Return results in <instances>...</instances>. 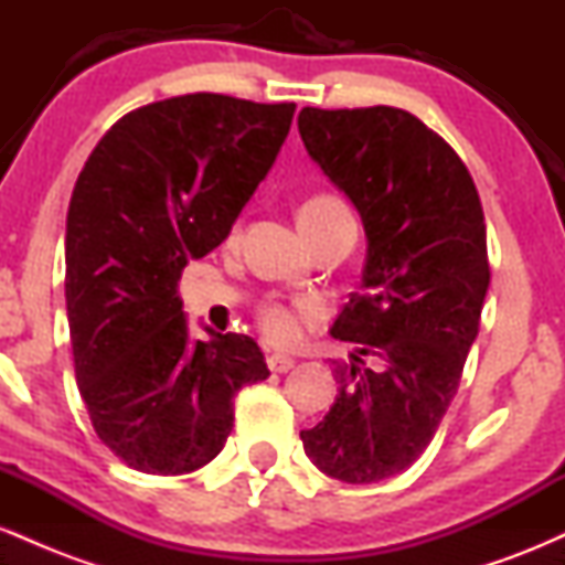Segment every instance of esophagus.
<instances>
[{
	"label": "esophagus",
	"instance_id": "34e87169",
	"mask_svg": "<svg viewBox=\"0 0 565 565\" xmlns=\"http://www.w3.org/2000/svg\"><path fill=\"white\" fill-rule=\"evenodd\" d=\"M291 366H295V361H291L289 355H278V353L268 355V369H270V372H276V374H287Z\"/></svg>",
	"mask_w": 565,
	"mask_h": 565
}]
</instances>
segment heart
<instances>
[{"label":"heart","instance_id":"obj_1","mask_svg":"<svg viewBox=\"0 0 565 565\" xmlns=\"http://www.w3.org/2000/svg\"><path fill=\"white\" fill-rule=\"evenodd\" d=\"M345 210L334 196H313L300 206V215L297 220H316L327 217L332 212ZM319 316V308L313 302H297V305H284V302H268L260 308V327L268 334L270 342L276 345H291L300 337L302 327L308 321H313Z\"/></svg>","mask_w":565,"mask_h":565}]
</instances>
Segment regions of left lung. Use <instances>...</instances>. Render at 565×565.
I'll return each instance as SVG.
<instances>
[{
  "mask_svg": "<svg viewBox=\"0 0 565 565\" xmlns=\"http://www.w3.org/2000/svg\"><path fill=\"white\" fill-rule=\"evenodd\" d=\"M297 127L366 233L361 291L329 329L353 353L300 438L329 478L377 483L417 462L457 395L491 276L481 199L449 142L401 108H302Z\"/></svg>",
  "mask_w": 565,
  "mask_h": 565,
  "instance_id": "left-lung-1",
  "label": "left lung"
}]
</instances>
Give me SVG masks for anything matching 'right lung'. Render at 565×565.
Here are the masks:
<instances>
[{
	"label": "right lung",
	"instance_id": "right-lung-1",
	"mask_svg": "<svg viewBox=\"0 0 565 565\" xmlns=\"http://www.w3.org/2000/svg\"><path fill=\"white\" fill-rule=\"evenodd\" d=\"M295 103L196 93L121 116L71 193L66 310L97 438L132 470L183 476L223 451L233 395L268 377L246 334L193 340L178 281L242 215Z\"/></svg>",
	"mask_w": 565,
	"mask_h": 565
}]
</instances>
